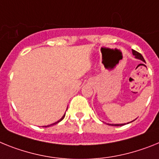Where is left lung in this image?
Segmentation results:
<instances>
[{"label":"left lung","instance_id":"obj_1","mask_svg":"<svg viewBox=\"0 0 159 159\" xmlns=\"http://www.w3.org/2000/svg\"><path fill=\"white\" fill-rule=\"evenodd\" d=\"M132 53H133V55H134V56L135 58L139 59V60L143 61H144V62H145L144 58H143V57L142 56V54H141V53H138L137 51L134 50V49H133V50H132ZM132 121H130V122H132ZM130 122H128V123H130ZM128 123H127V124H128ZM109 125H114V126H121V125H125V124H109Z\"/></svg>","mask_w":159,"mask_h":159}]
</instances>
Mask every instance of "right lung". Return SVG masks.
Segmentation results:
<instances>
[{
    "label": "right lung",
    "instance_id": "right-lung-1",
    "mask_svg": "<svg viewBox=\"0 0 159 159\" xmlns=\"http://www.w3.org/2000/svg\"><path fill=\"white\" fill-rule=\"evenodd\" d=\"M65 116H66V113H65V114H64V115L62 116V117H61V118L60 120H58V121H56V122H54V123L51 124V125H45V127H49V126H50V125H55V124H57V123H58V122H60V121H61V120H62L63 118H65Z\"/></svg>",
    "mask_w": 159,
    "mask_h": 159
}]
</instances>
